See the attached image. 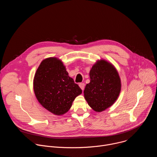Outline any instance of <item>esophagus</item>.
Wrapping results in <instances>:
<instances>
[{
  "label": "esophagus",
  "mask_w": 157,
  "mask_h": 157,
  "mask_svg": "<svg viewBox=\"0 0 157 157\" xmlns=\"http://www.w3.org/2000/svg\"><path fill=\"white\" fill-rule=\"evenodd\" d=\"M79 87H80V88L82 89V91H83L84 89V87H85V84H84V83H79Z\"/></svg>",
  "instance_id": "34e87169"
}]
</instances>
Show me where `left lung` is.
Listing matches in <instances>:
<instances>
[{
	"instance_id": "left-lung-1",
	"label": "left lung",
	"mask_w": 157,
	"mask_h": 157,
	"mask_svg": "<svg viewBox=\"0 0 157 157\" xmlns=\"http://www.w3.org/2000/svg\"><path fill=\"white\" fill-rule=\"evenodd\" d=\"M90 82L87 84L84 96L94 111H104L117 99L121 90L119 73L113 64L105 59L98 60L89 72Z\"/></svg>"
}]
</instances>
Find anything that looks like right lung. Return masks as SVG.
Instances as JSON below:
<instances>
[{"label": "right lung", "instance_id": "add662e5", "mask_svg": "<svg viewBox=\"0 0 157 157\" xmlns=\"http://www.w3.org/2000/svg\"><path fill=\"white\" fill-rule=\"evenodd\" d=\"M33 90L40 104L56 116L66 113L75 99L82 93L57 58L43 59L35 74Z\"/></svg>", "mask_w": 157, "mask_h": 157}]
</instances>
